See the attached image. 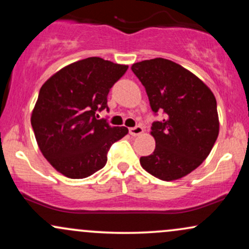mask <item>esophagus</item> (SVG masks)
<instances>
[{
	"mask_svg": "<svg viewBox=\"0 0 249 249\" xmlns=\"http://www.w3.org/2000/svg\"><path fill=\"white\" fill-rule=\"evenodd\" d=\"M128 131H130L131 136H139V134H142V132H144V128H142L141 125H137V126L131 127Z\"/></svg>",
	"mask_w": 249,
	"mask_h": 249,
	"instance_id": "34e87169",
	"label": "esophagus"
}]
</instances>
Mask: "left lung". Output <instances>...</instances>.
<instances>
[{
	"label": "left lung",
	"instance_id": "left-lung-1",
	"mask_svg": "<svg viewBox=\"0 0 249 249\" xmlns=\"http://www.w3.org/2000/svg\"><path fill=\"white\" fill-rule=\"evenodd\" d=\"M133 73L145 87L154 115L153 153L141 157V165L156 178L171 181L201 164L219 134L216 101L212 91L192 72L165 58L134 63Z\"/></svg>",
	"mask_w": 249,
	"mask_h": 249
}]
</instances>
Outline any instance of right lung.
<instances>
[{
	"mask_svg": "<svg viewBox=\"0 0 249 249\" xmlns=\"http://www.w3.org/2000/svg\"><path fill=\"white\" fill-rule=\"evenodd\" d=\"M127 68L89 57L42 85L31 126L43 156L68 178H87L104 167L111 145L127 134L125 126L113 127L98 116L108 111L110 89Z\"/></svg>",
	"mask_w": 249,
	"mask_h": 249,
	"instance_id": "add662e5",
	"label": "right lung"
}]
</instances>
